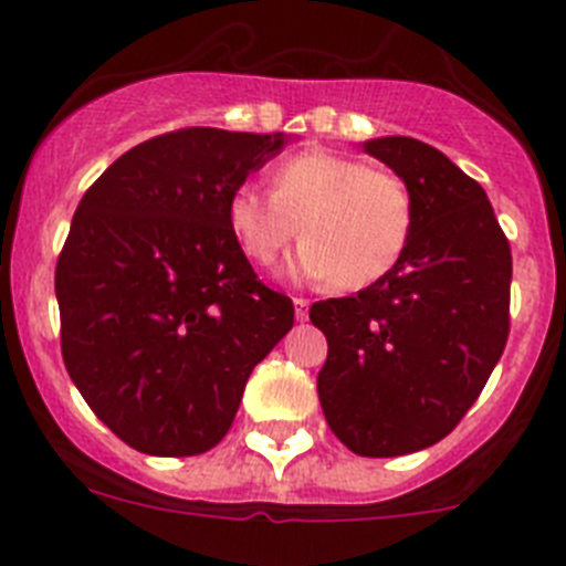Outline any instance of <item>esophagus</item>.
Masks as SVG:
<instances>
[{"mask_svg":"<svg viewBox=\"0 0 566 566\" xmlns=\"http://www.w3.org/2000/svg\"><path fill=\"white\" fill-rule=\"evenodd\" d=\"M308 306H312V303H308L306 297H294V314H297L300 323H303V319H308Z\"/></svg>","mask_w":566,"mask_h":566,"instance_id":"esophagus-1","label":"esophagus"}]
</instances>
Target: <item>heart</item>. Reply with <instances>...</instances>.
Segmentation results:
<instances>
[{"label": "heart", "instance_id": "heart-1", "mask_svg": "<svg viewBox=\"0 0 566 566\" xmlns=\"http://www.w3.org/2000/svg\"><path fill=\"white\" fill-rule=\"evenodd\" d=\"M227 221L254 266H272L300 229L292 272L357 292L388 277L405 258L417 203L391 169L306 149L272 169V192L254 184L234 187Z\"/></svg>", "mask_w": 566, "mask_h": 566}]
</instances>
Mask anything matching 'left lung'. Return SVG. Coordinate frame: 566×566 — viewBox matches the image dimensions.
Segmentation results:
<instances>
[{
  "label": "left lung",
  "instance_id": "8db88e82",
  "mask_svg": "<svg viewBox=\"0 0 566 566\" xmlns=\"http://www.w3.org/2000/svg\"><path fill=\"white\" fill-rule=\"evenodd\" d=\"M365 149L411 187V243L388 277L308 317L328 339V428L382 459L437 444L479 399L510 334L513 258L484 189L448 155L405 135Z\"/></svg>",
  "mask_w": 566,
  "mask_h": 566
}]
</instances>
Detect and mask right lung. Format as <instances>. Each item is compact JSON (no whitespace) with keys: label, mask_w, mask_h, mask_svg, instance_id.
<instances>
[{"label":"right lung","mask_w":566,"mask_h":566,"mask_svg":"<svg viewBox=\"0 0 566 566\" xmlns=\"http://www.w3.org/2000/svg\"><path fill=\"white\" fill-rule=\"evenodd\" d=\"M283 135L184 127L109 164L56 263L62 357L115 437L153 457L221 442L254 365L294 326L254 274L227 201Z\"/></svg>","instance_id":"right-lung-1"}]
</instances>
